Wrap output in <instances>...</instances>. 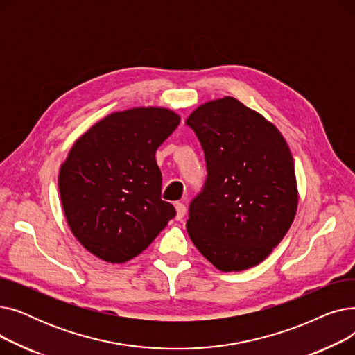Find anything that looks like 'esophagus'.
<instances>
[{"mask_svg": "<svg viewBox=\"0 0 355 355\" xmlns=\"http://www.w3.org/2000/svg\"><path fill=\"white\" fill-rule=\"evenodd\" d=\"M175 211H177L175 218L177 220H182L184 216H185V206H184L182 202H175Z\"/></svg>", "mask_w": 355, "mask_h": 355, "instance_id": "34e87169", "label": "esophagus"}]
</instances>
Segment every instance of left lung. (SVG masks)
I'll use <instances>...</instances> for the list:
<instances>
[{
	"mask_svg": "<svg viewBox=\"0 0 355 355\" xmlns=\"http://www.w3.org/2000/svg\"><path fill=\"white\" fill-rule=\"evenodd\" d=\"M206 157L207 180L190 204L187 232L221 272L259 265L281 243L297 209L293 158L279 129L226 96L185 121Z\"/></svg>",
	"mask_w": 355,
	"mask_h": 355,
	"instance_id": "1",
	"label": "left lung"
}]
</instances>
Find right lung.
Wrapping results in <instances>:
<instances>
[{
	"mask_svg": "<svg viewBox=\"0 0 355 355\" xmlns=\"http://www.w3.org/2000/svg\"><path fill=\"white\" fill-rule=\"evenodd\" d=\"M180 121L166 107H132L105 116L73 144L59 191L67 225L87 252L123 263L175 216L161 200L155 153Z\"/></svg>",
	"mask_w": 355,
	"mask_h": 355,
	"instance_id": "obj_1",
	"label": "right lung"
}]
</instances>
